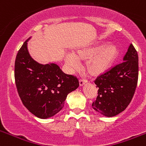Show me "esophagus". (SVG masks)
Listing matches in <instances>:
<instances>
[{"mask_svg": "<svg viewBox=\"0 0 146 146\" xmlns=\"http://www.w3.org/2000/svg\"><path fill=\"white\" fill-rule=\"evenodd\" d=\"M79 83H80V87H82V86H83L85 84H86V83H87V80H83V79L80 80Z\"/></svg>", "mask_w": 146, "mask_h": 146, "instance_id": "34e87169", "label": "esophagus"}]
</instances>
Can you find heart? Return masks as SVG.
I'll return each mask as SVG.
<instances>
[{
    "instance_id": "heart-1",
    "label": "heart",
    "mask_w": 146,
    "mask_h": 146,
    "mask_svg": "<svg viewBox=\"0 0 146 146\" xmlns=\"http://www.w3.org/2000/svg\"><path fill=\"white\" fill-rule=\"evenodd\" d=\"M119 55V49L114 44L100 43L75 50L66 55L65 60L71 69H76L79 60H86L85 69L90 75L99 76L111 68Z\"/></svg>"
}]
</instances>
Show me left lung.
<instances>
[{"instance_id": "left-lung-1", "label": "left lung", "mask_w": 146, "mask_h": 146, "mask_svg": "<svg viewBox=\"0 0 146 146\" xmlns=\"http://www.w3.org/2000/svg\"><path fill=\"white\" fill-rule=\"evenodd\" d=\"M121 64L96 78L99 88L92 108L106 117H113L123 112L132 99L138 80V55L130 44Z\"/></svg>"}]
</instances>
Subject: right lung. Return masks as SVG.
I'll return each mask as SVG.
<instances>
[{
  "instance_id": "1",
  "label": "right lung",
  "mask_w": 146,
  "mask_h": 146,
  "mask_svg": "<svg viewBox=\"0 0 146 146\" xmlns=\"http://www.w3.org/2000/svg\"><path fill=\"white\" fill-rule=\"evenodd\" d=\"M27 39L15 60V78L18 94L24 106L42 119L60 111L67 95L79 87L77 77L66 74L55 63L42 64L33 60Z\"/></svg>"
}]
</instances>
